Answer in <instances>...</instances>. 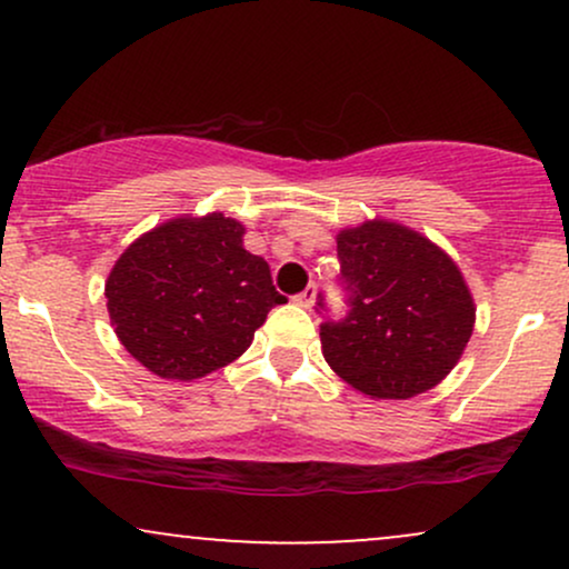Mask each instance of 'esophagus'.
Listing matches in <instances>:
<instances>
[{
  "instance_id": "34e87169",
  "label": "esophagus",
  "mask_w": 569,
  "mask_h": 569,
  "mask_svg": "<svg viewBox=\"0 0 569 569\" xmlns=\"http://www.w3.org/2000/svg\"><path fill=\"white\" fill-rule=\"evenodd\" d=\"M312 299H316V283H310L305 291H299L297 297H293V302H297L299 307H310Z\"/></svg>"
}]
</instances>
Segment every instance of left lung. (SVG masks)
<instances>
[{"label":"left lung","mask_w":569,"mask_h":569,"mask_svg":"<svg viewBox=\"0 0 569 569\" xmlns=\"http://www.w3.org/2000/svg\"><path fill=\"white\" fill-rule=\"evenodd\" d=\"M342 318L326 316L323 358L371 398H411L439 385L473 335L476 307L460 270L439 246L393 221L337 234Z\"/></svg>","instance_id":"obj_1"}]
</instances>
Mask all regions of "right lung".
Returning <instances> with one entry per match:
<instances>
[{
  "label": "right lung",
  "instance_id": "add662e5",
  "mask_svg": "<svg viewBox=\"0 0 569 569\" xmlns=\"http://www.w3.org/2000/svg\"><path fill=\"white\" fill-rule=\"evenodd\" d=\"M283 302L270 264L246 251L243 224L224 213L154 227L107 280L117 337L166 380H198L232 363Z\"/></svg>",
  "mask_w": 569,
  "mask_h": 569
}]
</instances>
